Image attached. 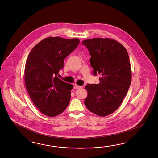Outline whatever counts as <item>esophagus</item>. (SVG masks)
Instances as JSON below:
<instances>
[{
	"label": "esophagus",
	"instance_id": "obj_1",
	"mask_svg": "<svg viewBox=\"0 0 158 158\" xmlns=\"http://www.w3.org/2000/svg\"><path fill=\"white\" fill-rule=\"evenodd\" d=\"M81 86H79L77 85H74V87H73V88L75 89H80V88H81Z\"/></svg>",
	"mask_w": 158,
	"mask_h": 158
}]
</instances>
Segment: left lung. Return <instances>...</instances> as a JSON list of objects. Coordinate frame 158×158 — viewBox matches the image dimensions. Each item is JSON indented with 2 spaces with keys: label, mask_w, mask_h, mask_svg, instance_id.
<instances>
[{
  "label": "left lung",
  "mask_w": 158,
  "mask_h": 158,
  "mask_svg": "<svg viewBox=\"0 0 158 158\" xmlns=\"http://www.w3.org/2000/svg\"><path fill=\"white\" fill-rule=\"evenodd\" d=\"M89 51L94 75L100 74L98 84H87L85 104L100 116L116 110L126 95L131 79L128 53L118 41L110 38L90 39L82 42Z\"/></svg>",
  "instance_id": "left-lung-1"
}]
</instances>
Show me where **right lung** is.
I'll use <instances>...</instances> for the list:
<instances>
[{
    "instance_id": "add662e5",
    "label": "right lung",
    "mask_w": 158,
    "mask_h": 158,
    "mask_svg": "<svg viewBox=\"0 0 158 158\" xmlns=\"http://www.w3.org/2000/svg\"><path fill=\"white\" fill-rule=\"evenodd\" d=\"M78 39L60 37L44 39L29 54L25 68V84L34 105L44 115L61 114L71 99L73 85L57 75L64 67V60L77 48Z\"/></svg>"
}]
</instances>
